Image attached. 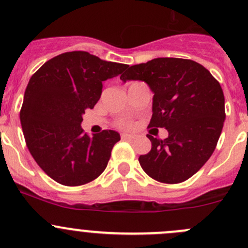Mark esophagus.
<instances>
[{
  "mask_svg": "<svg viewBox=\"0 0 248 248\" xmlns=\"http://www.w3.org/2000/svg\"><path fill=\"white\" fill-rule=\"evenodd\" d=\"M121 138L124 139V140H131V139H133L134 137H133V136H131V134H126V133H124V134H121Z\"/></svg>",
  "mask_w": 248,
  "mask_h": 248,
  "instance_id": "34e87169",
  "label": "esophagus"
}]
</instances>
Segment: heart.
I'll return each instance as SVG.
<instances>
[{"instance_id": "obj_1", "label": "heart", "mask_w": 248, "mask_h": 248, "mask_svg": "<svg viewBox=\"0 0 248 248\" xmlns=\"http://www.w3.org/2000/svg\"><path fill=\"white\" fill-rule=\"evenodd\" d=\"M122 126L127 127V128H129V127L133 126V124H132V122H124V124H122Z\"/></svg>"}]
</instances>
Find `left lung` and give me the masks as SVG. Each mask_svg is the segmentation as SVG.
I'll list each match as a JSON object with an SVG mask.
<instances>
[{
	"label": "left lung",
	"instance_id": "8db88e82",
	"mask_svg": "<svg viewBox=\"0 0 248 248\" xmlns=\"http://www.w3.org/2000/svg\"><path fill=\"white\" fill-rule=\"evenodd\" d=\"M120 79L142 80L154 92L149 128H166L168 138H154L151 151L139 157L142 170L163 184L193 176L211 157L223 128L226 110L219 82L201 63L158 57L127 67Z\"/></svg>",
	"mask_w": 248,
	"mask_h": 248
}]
</instances>
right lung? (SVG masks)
Returning a JSON list of instances; mask_svg holds the SVG:
<instances>
[{"label": "right lung", "mask_w": 248, "mask_h": 248, "mask_svg": "<svg viewBox=\"0 0 248 248\" xmlns=\"http://www.w3.org/2000/svg\"><path fill=\"white\" fill-rule=\"evenodd\" d=\"M128 64L71 51L46 61L27 84L20 122L30 154L47 176L64 186H81L107 168L120 134L111 129L90 137L82 114L101 98L102 82Z\"/></svg>", "instance_id": "obj_1"}]
</instances>
